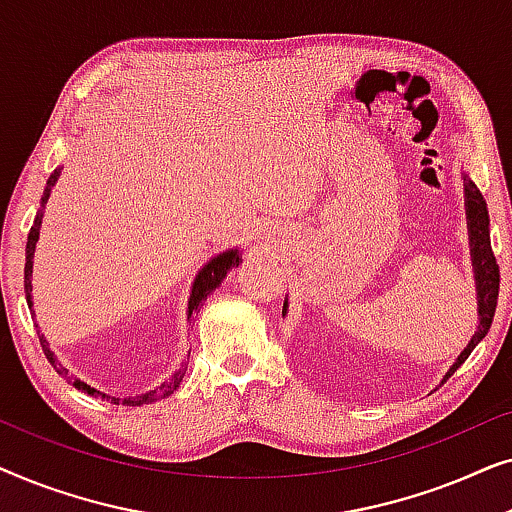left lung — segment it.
Masks as SVG:
<instances>
[{
  "label": "left lung",
  "mask_w": 512,
  "mask_h": 512,
  "mask_svg": "<svg viewBox=\"0 0 512 512\" xmlns=\"http://www.w3.org/2000/svg\"><path fill=\"white\" fill-rule=\"evenodd\" d=\"M464 191H466V212H468V230H471V256L475 265V284H478V314L480 324L478 331L468 342L464 352L459 354V359L454 361V366L447 370L445 380L457 370L461 363L468 359V354L473 352L475 345L485 338L489 326L494 321L496 312V298H499V265H496V256L492 251V242H489V214H487V202L478 191V186L471 179H464ZM286 312V303H284Z\"/></svg>",
  "instance_id": "left-lung-1"
}]
</instances>
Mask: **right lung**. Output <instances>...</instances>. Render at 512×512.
<instances>
[{
  "label": "right lung",
  "instance_id": "1",
  "mask_svg": "<svg viewBox=\"0 0 512 512\" xmlns=\"http://www.w3.org/2000/svg\"><path fill=\"white\" fill-rule=\"evenodd\" d=\"M58 177H60V167H58V170H53V174H51V177H48V181H46L44 195H41V209L37 212V216H34V226L30 228V235H27V249H25V296H27V305H30V307H32V296H30V291H32V279H30V277H32V258H34V247H37V240H39L41 216H44L41 212H44V205H46L48 195H51V188L55 186V181H58ZM240 261H242L240 251L230 249V251H223V254H219L216 258H212V261H209V263L205 265V268H202V270L198 272V277H195V282H193L191 300H188V317H191V314H193L195 310H198V305L202 303V300H205V298L209 296V293H212V291L216 289V286L221 284V279L226 277L230 270L240 265ZM39 342H41V349H44L46 359L51 361V366H53L55 370H58V375L65 377V380H67L69 384H74L76 389L86 391V394H90V396H102V398H107V401L116 403V405H118V403H123V405H146V403L160 401V398L170 396L172 391L179 387V382L184 380V373H186V368H179L177 373L172 375V380L163 382L158 389L146 391V394H139V396H135V398H114V396L102 394V391L93 389V387H90V384L76 380V377L69 375V370L62 368L60 363L55 361V356H53L51 349H48V342L44 340V335H41Z\"/></svg>",
  "mask_w": 512,
  "mask_h": 512
}]
</instances>
